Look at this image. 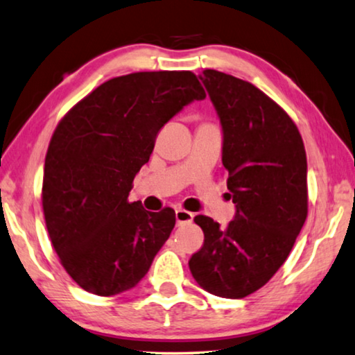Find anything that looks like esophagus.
I'll return each instance as SVG.
<instances>
[{"label":"esophagus","mask_w":355,"mask_h":355,"mask_svg":"<svg viewBox=\"0 0 355 355\" xmlns=\"http://www.w3.org/2000/svg\"><path fill=\"white\" fill-rule=\"evenodd\" d=\"M193 214L188 210H183V209H177L175 210V220H177V225H183V223H189V221H193Z\"/></svg>","instance_id":"obj_1"}]
</instances>
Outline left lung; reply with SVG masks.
I'll use <instances>...</instances> for the list:
<instances>
[{
    "label": "left lung",
    "instance_id": "8db88e82",
    "mask_svg": "<svg viewBox=\"0 0 355 355\" xmlns=\"http://www.w3.org/2000/svg\"><path fill=\"white\" fill-rule=\"evenodd\" d=\"M199 79L220 119L221 161L236 215L225 230L196 216L204 245L189 260V271L205 292L244 298L277 272L306 221L304 145L288 114L253 84L215 70Z\"/></svg>",
    "mask_w": 355,
    "mask_h": 355
}]
</instances>
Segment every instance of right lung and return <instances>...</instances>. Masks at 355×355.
Wrapping results in <instances>:
<instances>
[{
  "instance_id": "right-lung-1",
  "label": "right lung",
  "mask_w": 355,
  "mask_h": 355,
  "mask_svg": "<svg viewBox=\"0 0 355 355\" xmlns=\"http://www.w3.org/2000/svg\"><path fill=\"white\" fill-rule=\"evenodd\" d=\"M205 92L191 71L113 78L60 121L44 162L42 209L57 255L87 292L134 288L175 226V211L129 202L156 135Z\"/></svg>"
}]
</instances>
